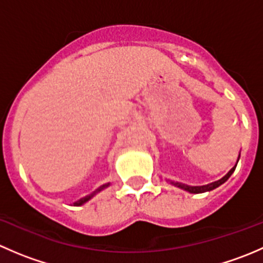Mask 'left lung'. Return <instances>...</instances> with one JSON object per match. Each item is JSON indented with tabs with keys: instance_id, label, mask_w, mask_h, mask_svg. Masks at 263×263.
<instances>
[{
	"instance_id": "1",
	"label": "left lung",
	"mask_w": 263,
	"mask_h": 263,
	"mask_svg": "<svg viewBox=\"0 0 263 263\" xmlns=\"http://www.w3.org/2000/svg\"><path fill=\"white\" fill-rule=\"evenodd\" d=\"M238 160H239V158H238ZM235 166H237V164H235V165L233 166V168L230 169L229 172H228V174H227V176H224V177H222L221 179H219V181H216V182H213V183H210V184H206V185H195V187H192V185L182 184V183H178V182H173V181H172L171 183H172V184H174V185H176V187H179V188H182V190H184V191H188V192H191V193H202V192H208V191L215 190V188H216V187H219L220 184H222V183H224V182H227V181H228V178H229V177L232 176V174H233V172L235 171Z\"/></svg>"
}]
</instances>
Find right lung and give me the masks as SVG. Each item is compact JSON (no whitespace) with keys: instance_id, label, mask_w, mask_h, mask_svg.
<instances>
[{"instance_id":"obj_1","label":"right lung","mask_w":263,"mask_h":263,"mask_svg":"<svg viewBox=\"0 0 263 263\" xmlns=\"http://www.w3.org/2000/svg\"><path fill=\"white\" fill-rule=\"evenodd\" d=\"M108 185H109V183H107V184H103V185H100V187L98 188V190H95L94 192H92V193H90V195H87V196H85V197H82L81 200L76 201V202L73 203V205H75V206H80V205H82V203H85V202H86V201H89L90 198L92 197V196H95V195H97L98 192H100V191H102V190H104V188H105V187H108Z\"/></svg>"}]
</instances>
